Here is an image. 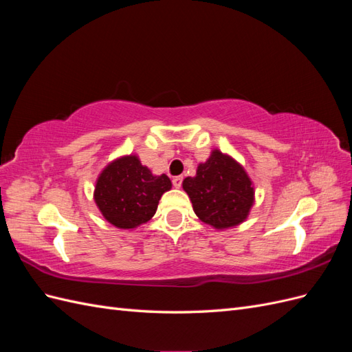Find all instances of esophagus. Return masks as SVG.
I'll return each instance as SVG.
<instances>
[{"label":"esophagus","instance_id":"34e87169","mask_svg":"<svg viewBox=\"0 0 352 352\" xmlns=\"http://www.w3.org/2000/svg\"><path fill=\"white\" fill-rule=\"evenodd\" d=\"M182 180H184V177H182V176H176V177H173V186L179 189L180 186H182Z\"/></svg>","mask_w":352,"mask_h":352}]
</instances>
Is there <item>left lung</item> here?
Masks as SVG:
<instances>
[{"label": "left lung", "instance_id": "left-lung-1", "mask_svg": "<svg viewBox=\"0 0 352 352\" xmlns=\"http://www.w3.org/2000/svg\"><path fill=\"white\" fill-rule=\"evenodd\" d=\"M182 186L198 219L217 230L243 223L255 201L252 180L243 166L220 150H212Z\"/></svg>", "mask_w": 352, "mask_h": 352}]
</instances>
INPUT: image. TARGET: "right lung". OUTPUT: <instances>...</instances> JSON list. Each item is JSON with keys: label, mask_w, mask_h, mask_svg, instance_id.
I'll use <instances>...</instances> for the list:
<instances>
[{"label": "right lung", "mask_w": 352, "mask_h": 352, "mask_svg": "<svg viewBox=\"0 0 352 352\" xmlns=\"http://www.w3.org/2000/svg\"><path fill=\"white\" fill-rule=\"evenodd\" d=\"M172 182L155 176L136 154L122 155L102 168L95 182L94 201L102 217L117 229L132 230L150 221L158 201Z\"/></svg>", "instance_id": "right-lung-1"}]
</instances>
